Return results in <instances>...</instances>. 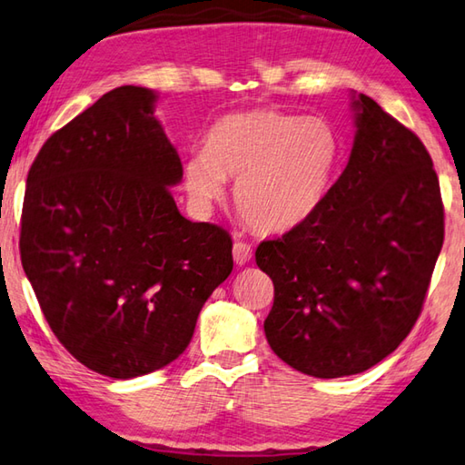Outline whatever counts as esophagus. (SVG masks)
Listing matches in <instances>:
<instances>
[{
  "label": "esophagus",
  "mask_w": 465,
  "mask_h": 465,
  "mask_svg": "<svg viewBox=\"0 0 465 465\" xmlns=\"http://www.w3.org/2000/svg\"><path fill=\"white\" fill-rule=\"evenodd\" d=\"M233 260H235V264H238V266L248 264V262L252 260V248L248 246L246 242H235L233 243Z\"/></svg>",
  "instance_id": "1"
}]
</instances>
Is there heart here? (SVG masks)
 Listing matches in <instances>:
<instances>
[{
    "instance_id": "1",
    "label": "heart",
    "mask_w": 465,
    "mask_h": 465,
    "mask_svg": "<svg viewBox=\"0 0 465 465\" xmlns=\"http://www.w3.org/2000/svg\"><path fill=\"white\" fill-rule=\"evenodd\" d=\"M341 158V138L323 117L278 109L227 115L209 130L205 152L184 160V189L201 207L225 197L262 233H284L323 205Z\"/></svg>"
}]
</instances>
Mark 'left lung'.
Segmentation results:
<instances>
[{"mask_svg":"<svg viewBox=\"0 0 465 465\" xmlns=\"http://www.w3.org/2000/svg\"><path fill=\"white\" fill-rule=\"evenodd\" d=\"M351 154L323 205L256 250L274 282L270 348L315 378L360 374L399 348L443 246L441 191L423 142L364 93H351Z\"/></svg>","mask_w":465,"mask_h":465,"instance_id":"left-lung-1","label":"left lung"}]
</instances>
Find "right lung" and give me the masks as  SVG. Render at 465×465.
Listing matches in <instances>:
<instances>
[{
    "instance_id": "add662e5",
    "label": "right lung",
    "mask_w": 465,
    "mask_h": 465,
    "mask_svg": "<svg viewBox=\"0 0 465 465\" xmlns=\"http://www.w3.org/2000/svg\"><path fill=\"white\" fill-rule=\"evenodd\" d=\"M158 95L105 93L40 148L22 209V266L73 358L117 380L171 364L233 268L230 233L181 215L179 152Z\"/></svg>"
}]
</instances>
